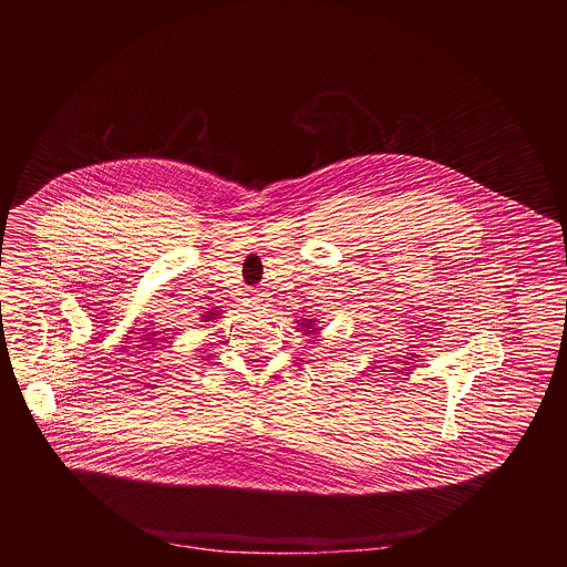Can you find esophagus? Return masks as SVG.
<instances>
[{"label": "esophagus", "instance_id": "34e87169", "mask_svg": "<svg viewBox=\"0 0 567 567\" xmlns=\"http://www.w3.org/2000/svg\"><path fill=\"white\" fill-rule=\"evenodd\" d=\"M251 308L256 309V311H266V309L270 308V297H268L266 292H258V295H254V299H251Z\"/></svg>", "mask_w": 567, "mask_h": 567}]
</instances>
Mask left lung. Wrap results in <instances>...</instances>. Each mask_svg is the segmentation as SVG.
<instances>
[{"mask_svg":"<svg viewBox=\"0 0 567 567\" xmlns=\"http://www.w3.org/2000/svg\"><path fill=\"white\" fill-rule=\"evenodd\" d=\"M303 324V322H301ZM303 327H311V322H308V324H303ZM309 332H313V330H309Z\"/></svg>","mask_w":567,"mask_h":567,"instance_id":"obj_1","label":"left lung"}]
</instances>
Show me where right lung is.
I'll use <instances>...</instances> for the list:
<instances>
[{"label": "right lung", "mask_w": 567, "mask_h": 567, "mask_svg": "<svg viewBox=\"0 0 567 567\" xmlns=\"http://www.w3.org/2000/svg\"><path fill=\"white\" fill-rule=\"evenodd\" d=\"M207 318H212V313H209V316H207Z\"/></svg>", "instance_id": "1"}]
</instances>
